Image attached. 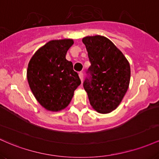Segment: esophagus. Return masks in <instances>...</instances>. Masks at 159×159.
Returning a JSON list of instances; mask_svg holds the SVG:
<instances>
[{"label": "esophagus", "instance_id": "obj_1", "mask_svg": "<svg viewBox=\"0 0 159 159\" xmlns=\"http://www.w3.org/2000/svg\"><path fill=\"white\" fill-rule=\"evenodd\" d=\"M79 76H80V79L81 80V82H83V74L82 72L79 73Z\"/></svg>", "mask_w": 159, "mask_h": 159}]
</instances>
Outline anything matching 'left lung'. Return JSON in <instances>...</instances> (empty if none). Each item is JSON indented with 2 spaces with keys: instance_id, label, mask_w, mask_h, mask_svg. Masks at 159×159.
<instances>
[{
  "instance_id": "1",
  "label": "left lung",
  "mask_w": 159,
  "mask_h": 159,
  "mask_svg": "<svg viewBox=\"0 0 159 159\" xmlns=\"http://www.w3.org/2000/svg\"><path fill=\"white\" fill-rule=\"evenodd\" d=\"M91 66L92 77L86 79L83 87L91 106L99 113L107 114L116 110L127 92L131 79L130 64L115 44L101 35L83 37Z\"/></svg>"
}]
</instances>
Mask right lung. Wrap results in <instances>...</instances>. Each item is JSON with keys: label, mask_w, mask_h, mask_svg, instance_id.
Returning a JSON list of instances; mask_svg holds the SVG:
<instances>
[{"label": "right lung", "mask_w": 159, "mask_h": 159, "mask_svg": "<svg viewBox=\"0 0 159 159\" xmlns=\"http://www.w3.org/2000/svg\"><path fill=\"white\" fill-rule=\"evenodd\" d=\"M74 43L72 39L49 41L37 49L28 63L30 89L39 103L49 111L58 112L67 107L81 84L73 63L66 59Z\"/></svg>", "instance_id": "add662e5"}]
</instances>
